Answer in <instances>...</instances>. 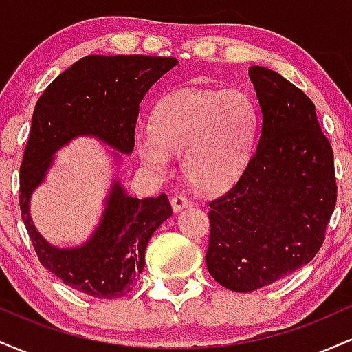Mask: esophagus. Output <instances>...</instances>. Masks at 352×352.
<instances>
[{"mask_svg": "<svg viewBox=\"0 0 352 352\" xmlns=\"http://www.w3.org/2000/svg\"><path fill=\"white\" fill-rule=\"evenodd\" d=\"M170 204H172L173 212L177 213V212H180V210L188 208L190 205H192V201H190L187 197H184V195H173L172 200H170Z\"/></svg>", "mask_w": 352, "mask_h": 352, "instance_id": "esophagus-1", "label": "esophagus"}]
</instances>
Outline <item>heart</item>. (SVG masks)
Here are the masks:
<instances>
[{"label":"heart","instance_id":"heart-1","mask_svg":"<svg viewBox=\"0 0 352 352\" xmlns=\"http://www.w3.org/2000/svg\"><path fill=\"white\" fill-rule=\"evenodd\" d=\"M258 114L248 96L235 89H179L155 104L151 129L135 132V151L152 175L182 172L201 192H220L243 172L256 135Z\"/></svg>","mask_w":352,"mask_h":352}]
</instances>
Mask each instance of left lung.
<instances>
[{
	"label": "left lung",
	"mask_w": 352,
	"mask_h": 352,
	"mask_svg": "<svg viewBox=\"0 0 352 352\" xmlns=\"http://www.w3.org/2000/svg\"><path fill=\"white\" fill-rule=\"evenodd\" d=\"M260 134L236 184L210 201L207 268L250 293L308 265L336 205L333 148L301 89L268 67L248 69Z\"/></svg>",
	"instance_id": "obj_1"
}]
</instances>
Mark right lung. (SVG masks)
Segmentation results:
<instances>
[{"label":"right lung","mask_w":352,"mask_h":352,"mask_svg":"<svg viewBox=\"0 0 352 352\" xmlns=\"http://www.w3.org/2000/svg\"><path fill=\"white\" fill-rule=\"evenodd\" d=\"M179 60L155 56H86L56 78L34 107L31 134L19 172L23 221L44 268L64 285L99 300L127 294L145 266V248L157 228L172 217L165 193L134 199L117 170L135 145L139 106L153 84ZM78 136H94L113 148L115 179L98 227L84 244L56 247L37 232L30 197L45 179L56 151Z\"/></svg>","instance_id":"obj_1"}]
</instances>
